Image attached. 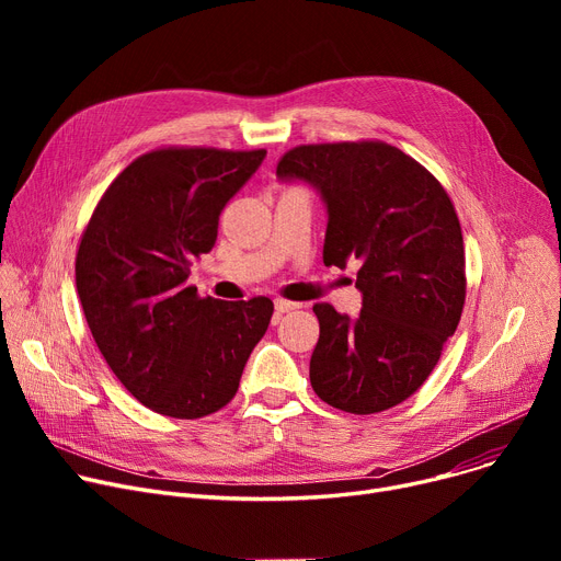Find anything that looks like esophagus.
<instances>
[{"label":"esophagus","mask_w":561,"mask_h":561,"mask_svg":"<svg viewBox=\"0 0 561 561\" xmlns=\"http://www.w3.org/2000/svg\"><path fill=\"white\" fill-rule=\"evenodd\" d=\"M293 309H300V305L298 302H286V300H275V313L277 316H284V313H288Z\"/></svg>","instance_id":"obj_1"}]
</instances>
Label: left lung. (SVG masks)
I'll list each match as a JSON object with an SVG mask.
<instances>
[{
	"label": "left lung",
	"mask_w": 561,
	"mask_h": 561,
	"mask_svg": "<svg viewBox=\"0 0 561 561\" xmlns=\"http://www.w3.org/2000/svg\"><path fill=\"white\" fill-rule=\"evenodd\" d=\"M277 176L311 186L325 204V265L359 263L357 318L313 307L316 396L357 416L400 404L430 377L463 309V239L448 193L421 163L375 140L300 145Z\"/></svg>",
	"instance_id": "obj_1"
}]
</instances>
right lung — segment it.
I'll return each instance as SVG.
<instances>
[{
  "label": "right lung",
  "instance_id": "right-lung-1",
  "mask_svg": "<svg viewBox=\"0 0 561 561\" xmlns=\"http://www.w3.org/2000/svg\"><path fill=\"white\" fill-rule=\"evenodd\" d=\"M265 159L168 147L115 176L77 252V293L115 377L147 409L202 419L239 391L273 316L268 298H197L191 263L211 252L218 220Z\"/></svg>",
  "mask_w": 561,
  "mask_h": 561
}]
</instances>
